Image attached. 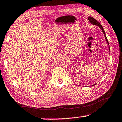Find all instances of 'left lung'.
I'll return each mask as SVG.
<instances>
[{"label":"left lung","instance_id":"8db88e82","mask_svg":"<svg viewBox=\"0 0 122 122\" xmlns=\"http://www.w3.org/2000/svg\"><path fill=\"white\" fill-rule=\"evenodd\" d=\"M88 19L90 23H91V24H92V25H94L98 26L100 28L101 30H102V32L103 33V34H104V37H105V39H106V42H107V44H108V45L109 48V51H110V47H109V44L108 40V39H107V36H106V33H105V31H104V29H103V28L102 26L100 24V22L97 21V20L95 19H94V18L93 17H92V16H88ZM94 85H95V84H93V85L90 86H93Z\"/></svg>","mask_w":122,"mask_h":122}]
</instances>
